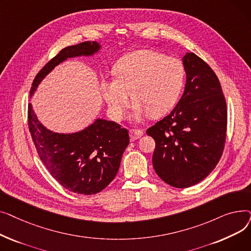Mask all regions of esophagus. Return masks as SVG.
Segmentation results:
<instances>
[{"instance_id":"34e87169","label":"esophagus","mask_w":251,"mask_h":251,"mask_svg":"<svg viewBox=\"0 0 251 251\" xmlns=\"http://www.w3.org/2000/svg\"><path fill=\"white\" fill-rule=\"evenodd\" d=\"M129 135L131 140H137L143 135V131L139 129H132L129 131Z\"/></svg>"}]
</instances>
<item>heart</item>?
<instances>
[{"label":"heart","mask_w":251,"mask_h":251,"mask_svg":"<svg viewBox=\"0 0 251 251\" xmlns=\"http://www.w3.org/2000/svg\"><path fill=\"white\" fill-rule=\"evenodd\" d=\"M115 77L100 81L103 100L113 119L119 121L129 104V92L135 102L132 118L148 113L160 117L178 101L185 82V66L180 59L151 50H138L117 62Z\"/></svg>","instance_id":"1"}]
</instances>
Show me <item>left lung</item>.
I'll list each match as a JSON object with an SVG mask.
<instances>
[{"mask_svg":"<svg viewBox=\"0 0 251 251\" xmlns=\"http://www.w3.org/2000/svg\"><path fill=\"white\" fill-rule=\"evenodd\" d=\"M182 61L186 70L182 98L172 112L147 130L155 141V173L176 188L195 185L215 169L227 128L226 100L213 69L193 52H186Z\"/></svg>","mask_w":251,"mask_h":251,"instance_id":"1","label":"left lung"}]
</instances>
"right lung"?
Masks as SVG:
<instances>
[{
  "label": "right lung",
  "mask_w": 251,
  "mask_h": 251,
  "mask_svg": "<svg viewBox=\"0 0 251 251\" xmlns=\"http://www.w3.org/2000/svg\"><path fill=\"white\" fill-rule=\"evenodd\" d=\"M98 42H84L63 49L37 73L30 98L44 78L59 64L76 57H90L100 51ZM28 127L42 162L63 187L78 194H96L113 181L129 144L127 129L96 119L84 129L73 133L54 132L44 126L28 104Z\"/></svg>",
  "instance_id": "add662e5"
}]
</instances>
